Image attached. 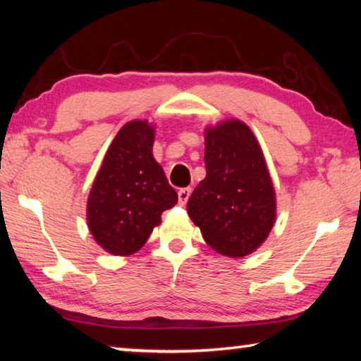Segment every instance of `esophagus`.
Here are the masks:
<instances>
[{
	"label": "esophagus",
	"mask_w": 361,
	"mask_h": 361,
	"mask_svg": "<svg viewBox=\"0 0 361 361\" xmlns=\"http://www.w3.org/2000/svg\"><path fill=\"white\" fill-rule=\"evenodd\" d=\"M191 192H192L191 188H183V189H180V191H178V204H180V205H186V202H188V199H189V195H191Z\"/></svg>",
	"instance_id": "34e87169"
}]
</instances>
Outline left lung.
Wrapping results in <instances>:
<instances>
[{"label": "left lung", "mask_w": 361, "mask_h": 361, "mask_svg": "<svg viewBox=\"0 0 361 361\" xmlns=\"http://www.w3.org/2000/svg\"><path fill=\"white\" fill-rule=\"evenodd\" d=\"M207 176L188 200V215L219 255L242 258L276 223V191L261 146L242 121L205 130Z\"/></svg>", "instance_id": "left-lung-1"}]
</instances>
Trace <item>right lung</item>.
<instances>
[{
    "mask_svg": "<svg viewBox=\"0 0 361 361\" xmlns=\"http://www.w3.org/2000/svg\"><path fill=\"white\" fill-rule=\"evenodd\" d=\"M152 143L154 127L146 121L127 122L109 145L90 189L89 229L111 255L138 252L161 223L162 212L178 200L152 157Z\"/></svg>",
    "mask_w": 361,
    "mask_h": 361,
    "instance_id": "add662e5",
    "label": "right lung"
}]
</instances>
